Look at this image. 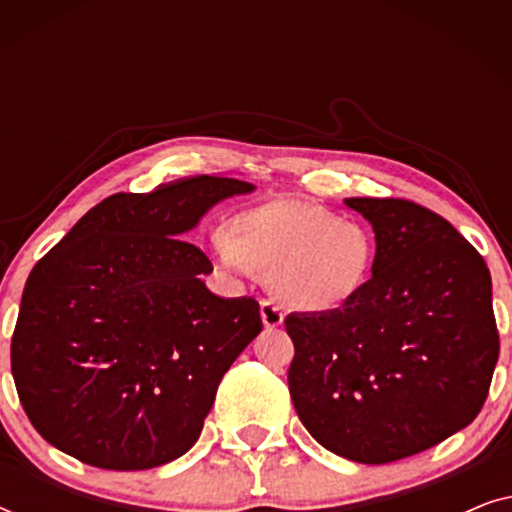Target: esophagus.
Masks as SVG:
<instances>
[{"label": "esophagus", "mask_w": 512, "mask_h": 512, "mask_svg": "<svg viewBox=\"0 0 512 512\" xmlns=\"http://www.w3.org/2000/svg\"><path fill=\"white\" fill-rule=\"evenodd\" d=\"M261 319H263L265 328H277V326H282V321H284L282 307H279V305L275 303V300H270V298L261 300Z\"/></svg>", "instance_id": "1"}]
</instances>
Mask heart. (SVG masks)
Here are the masks:
<instances>
[{
  "label": "heart",
  "instance_id": "obj_1",
  "mask_svg": "<svg viewBox=\"0 0 512 512\" xmlns=\"http://www.w3.org/2000/svg\"><path fill=\"white\" fill-rule=\"evenodd\" d=\"M209 242L221 268L263 270L284 305L312 314L352 303L368 286L377 256L366 223L300 200L244 209L235 214L233 235L219 228Z\"/></svg>",
  "mask_w": 512,
  "mask_h": 512
}]
</instances>
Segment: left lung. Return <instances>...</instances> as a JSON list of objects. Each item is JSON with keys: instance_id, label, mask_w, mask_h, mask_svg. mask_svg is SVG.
I'll list each match as a JSON object with an SVG mask.
<instances>
[{"instance_id": "left-lung-1", "label": "left lung", "mask_w": 512, "mask_h": 512, "mask_svg": "<svg viewBox=\"0 0 512 512\" xmlns=\"http://www.w3.org/2000/svg\"><path fill=\"white\" fill-rule=\"evenodd\" d=\"M375 230L352 303L289 314V391L305 429L359 464L443 443L478 417L499 359L492 277L443 216L401 198H347Z\"/></svg>"}]
</instances>
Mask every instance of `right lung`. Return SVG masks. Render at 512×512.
I'll return each mask as SVG.
<instances>
[{
	"label": "right lung",
	"instance_id": "obj_1",
	"mask_svg": "<svg viewBox=\"0 0 512 512\" xmlns=\"http://www.w3.org/2000/svg\"><path fill=\"white\" fill-rule=\"evenodd\" d=\"M254 186L198 174L116 193L27 277L11 373L34 429L83 464L144 471L191 450L221 377L261 333L254 298H219L184 240Z\"/></svg>",
	"mask_w": 512,
	"mask_h": 512
}]
</instances>
